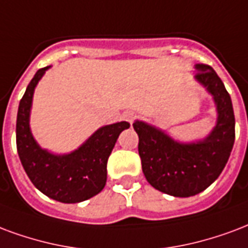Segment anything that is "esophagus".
I'll use <instances>...</instances> for the list:
<instances>
[{"instance_id": "esophagus-1", "label": "esophagus", "mask_w": 248, "mask_h": 248, "mask_svg": "<svg viewBox=\"0 0 248 248\" xmlns=\"http://www.w3.org/2000/svg\"><path fill=\"white\" fill-rule=\"evenodd\" d=\"M124 118L126 119L127 122H130V124H133V121L135 119V113H133V111H124Z\"/></svg>"}]
</instances>
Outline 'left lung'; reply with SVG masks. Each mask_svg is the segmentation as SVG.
<instances>
[{
  "mask_svg": "<svg viewBox=\"0 0 248 248\" xmlns=\"http://www.w3.org/2000/svg\"><path fill=\"white\" fill-rule=\"evenodd\" d=\"M194 80L213 97L217 121L202 139L180 142L154 124L137 119L138 151L146 179L155 189L173 197H190L221 175L235 140V118L230 94L210 65L196 64Z\"/></svg>",
  "mask_w": 248,
  "mask_h": 248,
  "instance_id": "1",
  "label": "left lung"
}]
</instances>
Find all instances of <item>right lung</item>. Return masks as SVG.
I'll return each instance as SVG.
<instances>
[{
    "mask_svg": "<svg viewBox=\"0 0 248 248\" xmlns=\"http://www.w3.org/2000/svg\"><path fill=\"white\" fill-rule=\"evenodd\" d=\"M51 65L39 69L27 85L16 114V150L31 183L59 202L76 203L96 196L106 184V164L119 134L129 129L126 121L106 124L68 154L40 147L31 133L30 114L34 92Z\"/></svg>",
    "mask_w": 248,
    "mask_h": 248,
    "instance_id": "add662e5",
    "label": "right lung"
}]
</instances>
